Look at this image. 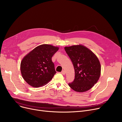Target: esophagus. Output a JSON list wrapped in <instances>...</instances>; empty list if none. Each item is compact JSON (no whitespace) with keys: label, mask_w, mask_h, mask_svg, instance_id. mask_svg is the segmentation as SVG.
I'll use <instances>...</instances> for the list:
<instances>
[{"label":"esophagus","mask_w":122,"mask_h":122,"mask_svg":"<svg viewBox=\"0 0 122 122\" xmlns=\"http://www.w3.org/2000/svg\"><path fill=\"white\" fill-rule=\"evenodd\" d=\"M61 73V74H62V75H64L65 74V72L64 70H63V71H62Z\"/></svg>","instance_id":"obj_1"}]
</instances>
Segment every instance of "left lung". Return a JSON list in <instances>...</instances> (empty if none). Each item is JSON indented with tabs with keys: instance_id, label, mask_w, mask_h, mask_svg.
Segmentation results:
<instances>
[{
	"instance_id": "1",
	"label": "left lung",
	"mask_w": 122,
	"mask_h": 122,
	"mask_svg": "<svg viewBox=\"0 0 122 122\" xmlns=\"http://www.w3.org/2000/svg\"><path fill=\"white\" fill-rule=\"evenodd\" d=\"M71 60L75 70V79L69 86L76 92L90 89L99 80L101 66L97 56L82 45L64 48Z\"/></svg>"
}]
</instances>
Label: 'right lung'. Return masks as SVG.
Wrapping results in <instances>:
<instances>
[{"label": "right lung", "instance_id": "add662e5", "mask_svg": "<svg viewBox=\"0 0 122 122\" xmlns=\"http://www.w3.org/2000/svg\"><path fill=\"white\" fill-rule=\"evenodd\" d=\"M58 49L51 45L42 44L24 57L21 63V72L29 85L38 87L52 80L56 73L52 57Z\"/></svg>", "mask_w": 122, "mask_h": 122}]
</instances>
